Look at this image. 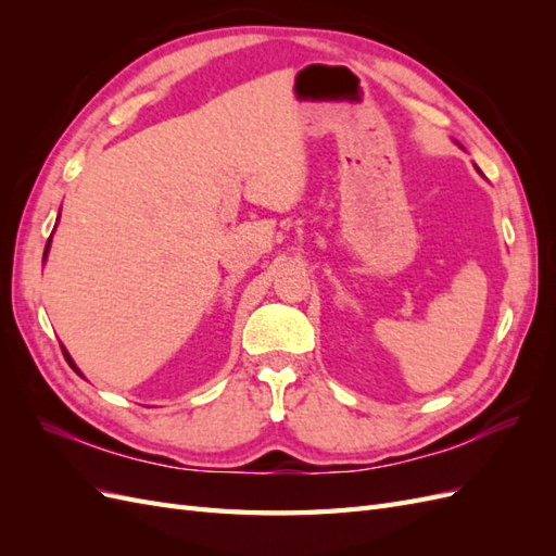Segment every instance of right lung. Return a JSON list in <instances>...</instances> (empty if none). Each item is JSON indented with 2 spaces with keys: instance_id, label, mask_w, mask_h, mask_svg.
<instances>
[{
  "instance_id": "add662e5",
  "label": "right lung",
  "mask_w": 556,
  "mask_h": 556,
  "mask_svg": "<svg viewBox=\"0 0 556 556\" xmlns=\"http://www.w3.org/2000/svg\"><path fill=\"white\" fill-rule=\"evenodd\" d=\"M48 248H50V239H48V243H46V250H43V257H46V252H48ZM62 352H64V357H66V362H70V364L74 366L72 357H70V355H66V350H64V348H62ZM74 371H78V368H76V366H74Z\"/></svg>"
}]
</instances>
